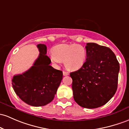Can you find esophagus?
I'll use <instances>...</instances> for the list:
<instances>
[{"label": "esophagus", "instance_id": "34e87169", "mask_svg": "<svg viewBox=\"0 0 129 129\" xmlns=\"http://www.w3.org/2000/svg\"><path fill=\"white\" fill-rule=\"evenodd\" d=\"M69 75V73H68L67 72H66V71H63V76H67Z\"/></svg>", "mask_w": 129, "mask_h": 129}]
</instances>
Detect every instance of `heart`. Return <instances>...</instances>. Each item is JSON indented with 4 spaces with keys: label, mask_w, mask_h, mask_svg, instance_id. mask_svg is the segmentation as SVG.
<instances>
[{
    "label": "heart",
    "mask_w": 129,
    "mask_h": 129,
    "mask_svg": "<svg viewBox=\"0 0 129 129\" xmlns=\"http://www.w3.org/2000/svg\"><path fill=\"white\" fill-rule=\"evenodd\" d=\"M50 58L54 62H63L67 70L74 71L84 66L87 53L86 49L80 45L60 44L54 48Z\"/></svg>",
    "instance_id": "1"
}]
</instances>
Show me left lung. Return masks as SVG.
Masks as SVG:
<instances>
[{"mask_svg": "<svg viewBox=\"0 0 129 129\" xmlns=\"http://www.w3.org/2000/svg\"><path fill=\"white\" fill-rule=\"evenodd\" d=\"M87 58L84 66L71 72L73 99L86 108L102 107L116 92L119 63L109 48L87 43Z\"/></svg>", "mask_w": 129, "mask_h": 129, "instance_id": "1", "label": "left lung"}]
</instances>
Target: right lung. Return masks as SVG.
I'll return each mask as SVG.
<instances>
[{
    "instance_id": "1",
    "label": "right lung",
    "mask_w": 129,
    "mask_h": 129,
    "mask_svg": "<svg viewBox=\"0 0 129 129\" xmlns=\"http://www.w3.org/2000/svg\"><path fill=\"white\" fill-rule=\"evenodd\" d=\"M40 54L33 66L22 74L13 78L12 86L17 95L27 104L42 107L54 98L62 80L63 73L50 66L51 59L46 56L47 48L37 45Z\"/></svg>"
}]
</instances>
